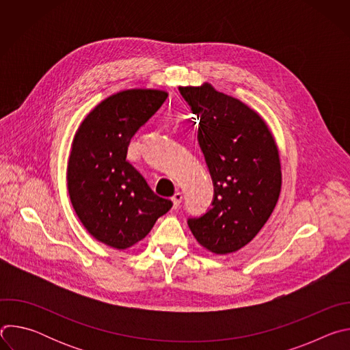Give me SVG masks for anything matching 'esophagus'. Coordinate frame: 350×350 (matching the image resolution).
Returning a JSON list of instances; mask_svg holds the SVG:
<instances>
[{"label":"esophagus","mask_w":350,"mask_h":350,"mask_svg":"<svg viewBox=\"0 0 350 350\" xmlns=\"http://www.w3.org/2000/svg\"><path fill=\"white\" fill-rule=\"evenodd\" d=\"M172 201H173V206L177 209V208L180 206L181 201H183V193L177 191V192H176V193L172 196Z\"/></svg>","instance_id":"1"}]
</instances>
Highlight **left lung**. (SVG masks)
<instances>
[{"instance_id": "8db88e82", "label": "left lung", "mask_w": 350, "mask_h": 350, "mask_svg": "<svg viewBox=\"0 0 350 350\" xmlns=\"http://www.w3.org/2000/svg\"><path fill=\"white\" fill-rule=\"evenodd\" d=\"M199 119L198 141L212 176V208L188 219L196 241L216 255L239 251L271 216L281 191L275 139L254 109L212 84L180 87Z\"/></svg>"}]
</instances>
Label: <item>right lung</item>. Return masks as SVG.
Masks as SVG:
<instances>
[{
    "mask_svg": "<svg viewBox=\"0 0 350 350\" xmlns=\"http://www.w3.org/2000/svg\"><path fill=\"white\" fill-rule=\"evenodd\" d=\"M167 92L124 90L98 104L77 129L68 162L72 206L85 230L111 247L144 239L173 206L126 161L130 139L166 101Z\"/></svg>",
    "mask_w": 350,
    "mask_h": 350,
    "instance_id": "obj_1",
    "label": "right lung"
}]
</instances>
